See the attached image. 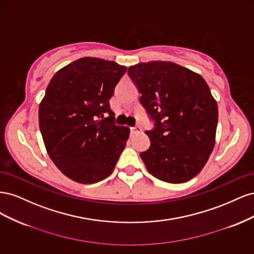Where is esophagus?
Listing matches in <instances>:
<instances>
[{
  "label": "esophagus",
  "mask_w": 254,
  "mask_h": 254,
  "mask_svg": "<svg viewBox=\"0 0 254 254\" xmlns=\"http://www.w3.org/2000/svg\"><path fill=\"white\" fill-rule=\"evenodd\" d=\"M141 131V127L140 126H134V127H130V132L131 133H137Z\"/></svg>",
  "instance_id": "1"
}]
</instances>
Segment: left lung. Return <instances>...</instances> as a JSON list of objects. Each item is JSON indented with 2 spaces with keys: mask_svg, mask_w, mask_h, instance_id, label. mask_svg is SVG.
<instances>
[{
  "mask_svg": "<svg viewBox=\"0 0 254 254\" xmlns=\"http://www.w3.org/2000/svg\"><path fill=\"white\" fill-rule=\"evenodd\" d=\"M142 94L141 103L155 121L145 133L149 148L141 152L156 178L182 183L201 172L213 151L218 122L217 103L201 75L170 61L128 67Z\"/></svg>",
  "mask_w": 254,
  "mask_h": 254,
  "instance_id": "obj_1",
  "label": "left lung"
}]
</instances>
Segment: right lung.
Segmentation results:
<instances>
[{
  "instance_id": "1",
  "label": "right lung",
  "mask_w": 254,
  "mask_h": 254,
  "mask_svg": "<svg viewBox=\"0 0 254 254\" xmlns=\"http://www.w3.org/2000/svg\"><path fill=\"white\" fill-rule=\"evenodd\" d=\"M126 68L111 60L79 58L56 72L45 91L39 105L45 149L75 182L106 179L125 148L130 129L114 124L109 99Z\"/></svg>"
}]
</instances>
